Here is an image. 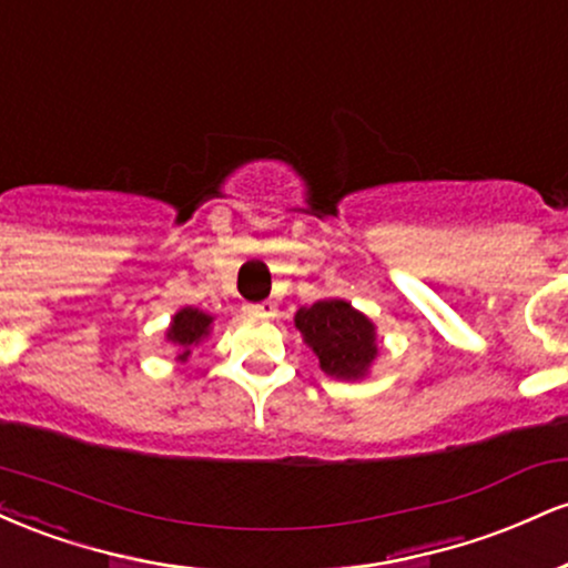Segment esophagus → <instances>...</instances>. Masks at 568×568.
Wrapping results in <instances>:
<instances>
[{
  "instance_id": "esophagus-1",
  "label": "esophagus",
  "mask_w": 568,
  "mask_h": 568,
  "mask_svg": "<svg viewBox=\"0 0 568 568\" xmlns=\"http://www.w3.org/2000/svg\"><path fill=\"white\" fill-rule=\"evenodd\" d=\"M245 312H247V315H253V317H272V315H275V304H272V302L247 304Z\"/></svg>"
}]
</instances>
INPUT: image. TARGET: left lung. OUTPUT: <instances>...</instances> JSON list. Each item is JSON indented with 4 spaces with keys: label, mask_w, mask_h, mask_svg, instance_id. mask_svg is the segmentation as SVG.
<instances>
[{
    "label": "left lung",
    "mask_w": 568,
    "mask_h": 568,
    "mask_svg": "<svg viewBox=\"0 0 568 568\" xmlns=\"http://www.w3.org/2000/svg\"><path fill=\"white\" fill-rule=\"evenodd\" d=\"M293 323L302 331L306 347L317 355L321 368L334 379H363L379 352L374 323L344 298L302 306Z\"/></svg>",
    "instance_id": "1"
}]
</instances>
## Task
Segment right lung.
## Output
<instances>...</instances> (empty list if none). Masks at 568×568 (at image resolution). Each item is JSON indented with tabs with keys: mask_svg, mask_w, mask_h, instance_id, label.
Instances as JSON below:
<instances>
[{
	"mask_svg": "<svg viewBox=\"0 0 568 568\" xmlns=\"http://www.w3.org/2000/svg\"><path fill=\"white\" fill-rule=\"evenodd\" d=\"M211 325H213V317L205 315L202 310H194V306H184V310L175 312L165 338L179 347L181 363L189 361L192 347H197L200 342H205V338L211 336Z\"/></svg>",
	"mask_w": 568,
	"mask_h": 568,
	"instance_id": "obj_1",
	"label": "right lung"
}]
</instances>
